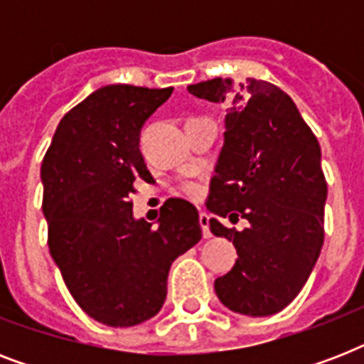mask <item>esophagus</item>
<instances>
[{
  "instance_id": "1",
  "label": "esophagus",
  "mask_w": 364,
  "mask_h": 364,
  "mask_svg": "<svg viewBox=\"0 0 364 364\" xmlns=\"http://www.w3.org/2000/svg\"><path fill=\"white\" fill-rule=\"evenodd\" d=\"M198 221H200V227H202V234H204V238H211V232H210V215H208L205 211H200Z\"/></svg>"
}]
</instances>
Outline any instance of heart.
I'll return each mask as SVG.
<instances>
[{
    "label": "heart",
    "instance_id": "obj_1",
    "mask_svg": "<svg viewBox=\"0 0 364 364\" xmlns=\"http://www.w3.org/2000/svg\"><path fill=\"white\" fill-rule=\"evenodd\" d=\"M187 193L193 194V196H196V194H198V187H196V185H188Z\"/></svg>",
    "mask_w": 364,
    "mask_h": 364
}]
</instances>
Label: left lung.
Instances as JSON below:
<instances>
[{
	"instance_id": "8db88e82",
	"label": "left lung",
	"mask_w": 364,
	"mask_h": 364,
	"mask_svg": "<svg viewBox=\"0 0 364 364\" xmlns=\"http://www.w3.org/2000/svg\"><path fill=\"white\" fill-rule=\"evenodd\" d=\"M188 92L228 105L205 208L215 215L210 230L232 242L238 259L215 279L217 296L242 316L277 314L304 287L321 253V147L293 100L270 82L215 77ZM217 216H242L250 227L227 229Z\"/></svg>"
}]
</instances>
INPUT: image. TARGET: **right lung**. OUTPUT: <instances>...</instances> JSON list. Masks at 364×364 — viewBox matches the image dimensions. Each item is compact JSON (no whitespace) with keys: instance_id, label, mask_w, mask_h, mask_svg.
Here are the masks:
<instances>
[{"instance_id":"add662e5","label":"right lung","mask_w":364,"mask_h":364,"mask_svg":"<svg viewBox=\"0 0 364 364\" xmlns=\"http://www.w3.org/2000/svg\"><path fill=\"white\" fill-rule=\"evenodd\" d=\"M173 88L107 85L65 113L41 164L48 249L75 302L107 327L160 311L171 262L202 238L198 210L170 198L159 227L132 213L136 177L153 181L139 134Z\"/></svg>"}]
</instances>
